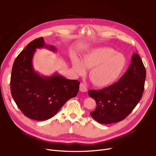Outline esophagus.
Wrapping results in <instances>:
<instances>
[{
	"instance_id": "obj_1",
	"label": "esophagus",
	"mask_w": 156,
	"mask_h": 156,
	"mask_svg": "<svg viewBox=\"0 0 156 156\" xmlns=\"http://www.w3.org/2000/svg\"><path fill=\"white\" fill-rule=\"evenodd\" d=\"M80 91L82 92H85L87 91V89L86 86L82 83H81L80 85Z\"/></svg>"
}]
</instances>
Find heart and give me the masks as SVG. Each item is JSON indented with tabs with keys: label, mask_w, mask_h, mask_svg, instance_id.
<instances>
[{
	"label": "heart",
	"mask_w": 156,
	"mask_h": 156,
	"mask_svg": "<svg viewBox=\"0 0 156 156\" xmlns=\"http://www.w3.org/2000/svg\"><path fill=\"white\" fill-rule=\"evenodd\" d=\"M74 72L78 75L90 69L89 76L92 83L98 87H106L119 78L127 66V59L109 47H101L87 52L82 59L76 57L71 58Z\"/></svg>",
	"instance_id": "heart-1"
}]
</instances>
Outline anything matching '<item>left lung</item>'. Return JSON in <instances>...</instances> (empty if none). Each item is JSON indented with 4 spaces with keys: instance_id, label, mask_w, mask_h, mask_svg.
I'll use <instances>...</instances> for the list:
<instances>
[{
    "instance_id": "1",
    "label": "left lung",
    "mask_w": 156,
    "mask_h": 156,
    "mask_svg": "<svg viewBox=\"0 0 156 156\" xmlns=\"http://www.w3.org/2000/svg\"><path fill=\"white\" fill-rule=\"evenodd\" d=\"M146 70L138 53H133L128 69L118 82L103 89L90 90L89 96L97 107L90 112L100 124L116 123L124 120L136 107L144 90Z\"/></svg>"
}]
</instances>
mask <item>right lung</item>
Wrapping results in <instances>:
<instances>
[{
	"label": "right lung",
	"mask_w": 156,
	"mask_h": 156,
	"mask_svg": "<svg viewBox=\"0 0 156 156\" xmlns=\"http://www.w3.org/2000/svg\"><path fill=\"white\" fill-rule=\"evenodd\" d=\"M56 51L53 45H46L43 37L33 40L16 58L11 76V92L19 109L29 119H49L69 99L76 96L80 82L68 80L57 73L41 76L34 69L32 58L36 48Z\"/></svg>",
	"instance_id": "1"
}]
</instances>
